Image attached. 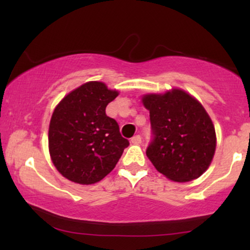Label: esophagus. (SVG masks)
Instances as JSON below:
<instances>
[{
  "label": "esophagus",
  "mask_w": 250,
  "mask_h": 250,
  "mask_svg": "<svg viewBox=\"0 0 250 250\" xmlns=\"http://www.w3.org/2000/svg\"><path fill=\"white\" fill-rule=\"evenodd\" d=\"M141 141H142V138L140 135H135L131 139V142L133 145H139V143H141Z\"/></svg>",
  "instance_id": "1"
}]
</instances>
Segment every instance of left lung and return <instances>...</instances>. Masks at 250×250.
<instances>
[{
	"instance_id": "obj_1",
	"label": "left lung",
	"mask_w": 250,
	"mask_h": 250,
	"mask_svg": "<svg viewBox=\"0 0 250 250\" xmlns=\"http://www.w3.org/2000/svg\"><path fill=\"white\" fill-rule=\"evenodd\" d=\"M150 112L152 140L146 156L159 173L188 182L206 172L216 148L213 122L205 108L179 88L142 98Z\"/></svg>"
}]
</instances>
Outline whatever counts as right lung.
Wrapping results in <instances>:
<instances>
[{"mask_svg":"<svg viewBox=\"0 0 250 250\" xmlns=\"http://www.w3.org/2000/svg\"><path fill=\"white\" fill-rule=\"evenodd\" d=\"M117 95L104 83L88 82L54 109L49 127L50 156L66 179L80 184L99 182L128 146L117 122L105 115V107Z\"/></svg>","mask_w":250,"mask_h":250,"instance_id":"1","label":"right lung"}]
</instances>
